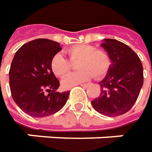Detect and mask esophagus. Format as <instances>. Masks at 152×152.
<instances>
[{"instance_id": "obj_1", "label": "esophagus", "mask_w": 152, "mask_h": 152, "mask_svg": "<svg viewBox=\"0 0 152 152\" xmlns=\"http://www.w3.org/2000/svg\"><path fill=\"white\" fill-rule=\"evenodd\" d=\"M89 83H85V84H81V86H82V87H84V88H86V87H88L89 86Z\"/></svg>"}]
</instances>
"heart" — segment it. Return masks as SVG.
<instances>
[{"label": "heart", "instance_id": "obj_1", "mask_svg": "<svg viewBox=\"0 0 152 152\" xmlns=\"http://www.w3.org/2000/svg\"><path fill=\"white\" fill-rule=\"evenodd\" d=\"M65 53L71 62L78 60L76 68L79 70L63 78L61 83L65 87H71L88 81L94 75L97 78L102 77L107 74L111 66L109 55L104 50H96L92 45H73L67 49ZM50 68L55 76L62 77L70 71L71 64L61 54H56L51 59Z\"/></svg>", "mask_w": 152, "mask_h": 152}]
</instances>
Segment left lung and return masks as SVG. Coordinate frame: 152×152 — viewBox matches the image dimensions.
Masks as SVG:
<instances>
[{"mask_svg":"<svg viewBox=\"0 0 152 152\" xmlns=\"http://www.w3.org/2000/svg\"><path fill=\"white\" fill-rule=\"evenodd\" d=\"M101 46L112 64L99 82L101 93L92 105L102 115L116 117L128 112L136 102L144 81L143 66L136 53L120 41L106 39Z\"/></svg>","mask_w":152,"mask_h":152,"instance_id":"1","label":"left lung"}]
</instances>
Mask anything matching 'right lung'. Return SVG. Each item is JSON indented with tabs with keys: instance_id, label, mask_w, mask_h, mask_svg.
<instances>
[{
	"instance_id": "add662e5",
	"label": "right lung",
	"mask_w": 152,
	"mask_h": 152,
	"mask_svg": "<svg viewBox=\"0 0 152 152\" xmlns=\"http://www.w3.org/2000/svg\"><path fill=\"white\" fill-rule=\"evenodd\" d=\"M60 50L59 43L38 39L26 43L14 55L9 71L12 97L30 116L54 114L67 102L70 92H56L60 81L50 68L52 57Z\"/></svg>"
}]
</instances>
